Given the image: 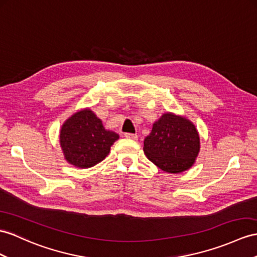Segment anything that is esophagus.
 Here are the masks:
<instances>
[{"label": "esophagus", "mask_w": 257, "mask_h": 257, "mask_svg": "<svg viewBox=\"0 0 257 257\" xmlns=\"http://www.w3.org/2000/svg\"><path fill=\"white\" fill-rule=\"evenodd\" d=\"M124 137H126V139H130V140H137V139H139L137 134H132V133H125Z\"/></svg>", "instance_id": "34e87169"}]
</instances>
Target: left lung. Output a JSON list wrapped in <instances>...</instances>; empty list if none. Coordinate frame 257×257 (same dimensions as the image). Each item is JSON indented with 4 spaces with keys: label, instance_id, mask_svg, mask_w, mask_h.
<instances>
[{
    "label": "left lung",
    "instance_id": "8db88e82",
    "mask_svg": "<svg viewBox=\"0 0 257 257\" xmlns=\"http://www.w3.org/2000/svg\"><path fill=\"white\" fill-rule=\"evenodd\" d=\"M199 152L195 126L184 117L166 113L153 125L144 141L147 158L169 173H179L192 167Z\"/></svg>",
    "mask_w": 257,
    "mask_h": 257
}]
</instances>
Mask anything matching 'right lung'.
<instances>
[{"label":"right lung","instance_id":"right-lung-1","mask_svg":"<svg viewBox=\"0 0 257 257\" xmlns=\"http://www.w3.org/2000/svg\"><path fill=\"white\" fill-rule=\"evenodd\" d=\"M117 139L116 133L104 130L101 120L89 109L66 120L60 134L65 159L79 168H90L102 161Z\"/></svg>","mask_w":257,"mask_h":257}]
</instances>
